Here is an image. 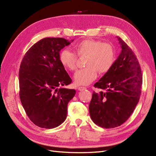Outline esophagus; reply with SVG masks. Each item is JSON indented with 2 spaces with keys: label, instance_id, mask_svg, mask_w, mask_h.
Masks as SVG:
<instances>
[{
  "label": "esophagus",
  "instance_id": "obj_1",
  "mask_svg": "<svg viewBox=\"0 0 156 156\" xmlns=\"http://www.w3.org/2000/svg\"><path fill=\"white\" fill-rule=\"evenodd\" d=\"M87 88L85 87H78V90L79 91H82L84 90H85Z\"/></svg>",
  "mask_w": 156,
  "mask_h": 156
}]
</instances>
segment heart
<instances>
[{
    "label": "heart",
    "mask_w": 156,
    "mask_h": 156,
    "mask_svg": "<svg viewBox=\"0 0 156 156\" xmlns=\"http://www.w3.org/2000/svg\"><path fill=\"white\" fill-rule=\"evenodd\" d=\"M73 52L63 49L60 52L59 60L63 67L69 71L77 68L79 57H84L85 68L75 73V83L77 85H87L95 80L98 72L105 74L112 67L116 60L115 47L100 40L87 39L78 42L73 47Z\"/></svg>",
    "instance_id": "1"
}]
</instances>
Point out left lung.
Segmentation results:
<instances>
[{
  "mask_svg": "<svg viewBox=\"0 0 156 156\" xmlns=\"http://www.w3.org/2000/svg\"><path fill=\"white\" fill-rule=\"evenodd\" d=\"M117 38L121 53L111 69L94 85L105 92H94L89 105L92 121L106 129L120 126L129 119L139 101L143 84L135 53L120 37Z\"/></svg>",
  "mask_w": 156,
  "mask_h": 156,
  "instance_id": "8db88e82",
  "label": "left lung"
}]
</instances>
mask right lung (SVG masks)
<instances>
[{
    "label": "right lung",
    "instance_id": "obj_1",
    "mask_svg": "<svg viewBox=\"0 0 156 156\" xmlns=\"http://www.w3.org/2000/svg\"><path fill=\"white\" fill-rule=\"evenodd\" d=\"M71 42L45 37L33 45L21 61V102L29 119L42 128H55L64 122L68 103L76 93L74 89L58 88L72 81L59 60L60 50Z\"/></svg>",
    "mask_w": 156,
    "mask_h": 156
}]
</instances>
